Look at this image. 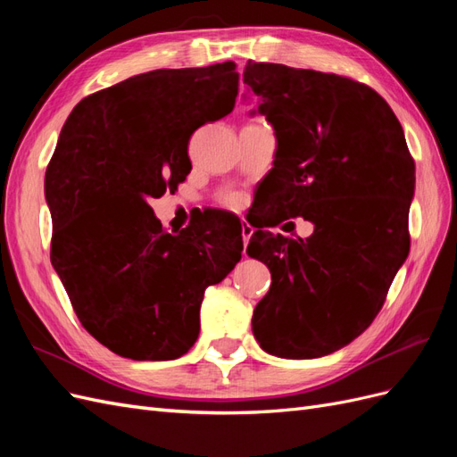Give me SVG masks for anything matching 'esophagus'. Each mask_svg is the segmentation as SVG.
<instances>
[{
    "label": "esophagus",
    "instance_id": "esophagus-1",
    "mask_svg": "<svg viewBox=\"0 0 457 457\" xmlns=\"http://www.w3.org/2000/svg\"><path fill=\"white\" fill-rule=\"evenodd\" d=\"M252 234H253L252 225H247V223H244V220H242V238H244V245H247V242H250Z\"/></svg>",
    "mask_w": 457,
    "mask_h": 457
}]
</instances>
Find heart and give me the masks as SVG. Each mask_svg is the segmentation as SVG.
<instances>
[{
  "label": "heart",
  "instance_id": "heart-1",
  "mask_svg": "<svg viewBox=\"0 0 457 457\" xmlns=\"http://www.w3.org/2000/svg\"><path fill=\"white\" fill-rule=\"evenodd\" d=\"M228 204H230V205H234V204H237V200H234V198H228Z\"/></svg>",
  "mask_w": 457,
  "mask_h": 457
}]
</instances>
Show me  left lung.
I'll return each mask as SVG.
<instances>
[{
    "mask_svg": "<svg viewBox=\"0 0 457 457\" xmlns=\"http://www.w3.org/2000/svg\"><path fill=\"white\" fill-rule=\"evenodd\" d=\"M244 84L276 135L257 190L274 215L255 225L245 250L272 276L253 336L280 358L326 356L373 322L408 257L416 165L391 106L364 84L253 61ZM295 216L315 225L309 239L264 230Z\"/></svg>",
    "mask_w": 457,
    "mask_h": 457,
    "instance_id": "obj_1",
    "label": "left lung"
}]
</instances>
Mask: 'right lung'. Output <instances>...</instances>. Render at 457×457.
Listing matches in <instances>:
<instances>
[{
  "label": "right lung",
  "instance_id": "obj_1",
  "mask_svg": "<svg viewBox=\"0 0 457 457\" xmlns=\"http://www.w3.org/2000/svg\"><path fill=\"white\" fill-rule=\"evenodd\" d=\"M232 61L162 68L81 99L46 171L51 262L89 334L131 361H173L200 334L207 286L242 257L240 219L204 212L165 232L152 198L192 170L188 141L232 112Z\"/></svg>",
  "mask_w": 457,
  "mask_h": 457
}]
</instances>
